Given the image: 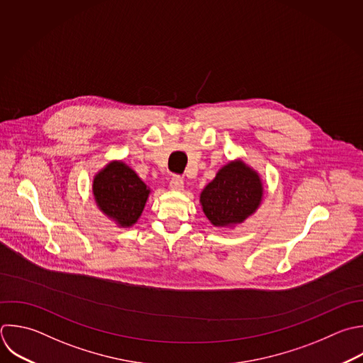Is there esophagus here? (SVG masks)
I'll list each match as a JSON object with an SVG mask.
<instances>
[{"instance_id": "34e87169", "label": "esophagus", "mask_w": 363, "mask_h": 363, "mask_svg": "<svg viewBox=\"0 0 363 363\" xmlns=\"http://www.w3.org/2000/svg\"><path fill=\"white\" fill-rule=\"evenodd\" d=\"M184 187V180L183 177L180 176H174L172 180H170V189L174 190V191H182Z\"/></svg>"}]
</instances>
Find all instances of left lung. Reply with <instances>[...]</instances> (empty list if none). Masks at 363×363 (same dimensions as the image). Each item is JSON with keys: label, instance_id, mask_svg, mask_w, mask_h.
I'll list each match as a JSON object with an SVG mask.
<instances>
[{"label": "left lung", "instance_id": "8db88e82", "mask_svg": "<svg viewBox=\"0 0 363 363\" xmlns=\"http://www.w3.org/2000/svg\"><path fill=\"white\" fill-rule=\"evenodd\" d=\"M259 174L242 160L223 166L200 194L206 217L216 227H233L255 213L262 200Z\"/></svg>", "mask_w": 363, "mask_h": 363}]
</instances>
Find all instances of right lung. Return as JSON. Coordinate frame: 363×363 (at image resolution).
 <instances>
[{"label": "right lung", "instance_id": "add662e5", "mask_svg": "<svg viewBox=\"0 0 363 363\" xmlns=\"http://www.w3.org/2000/svg\"><path fill=\"white\" fill-rule=\"evenodd\" d=\"M92 191L99 210L119 227H132L145 208L150 189L123 162L108 163L94 177Z\"/></svg>", "mask_w": 363, "mask_h": 363}]
</instances>
